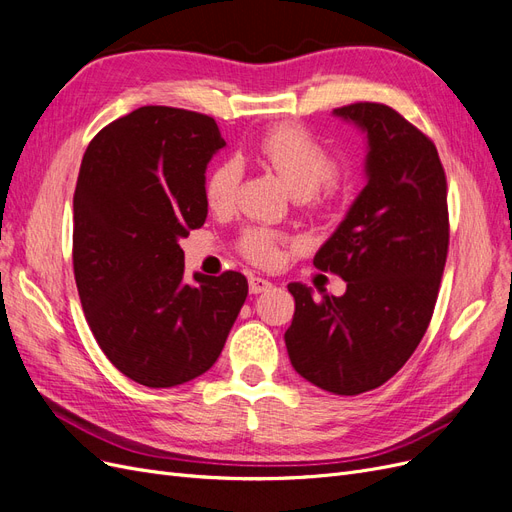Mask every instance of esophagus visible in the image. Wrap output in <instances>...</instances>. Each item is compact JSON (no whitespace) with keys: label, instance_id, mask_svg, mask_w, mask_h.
Returning a JSON list of instances; mask_svg holds the SVG:
<instances>
[{"label":"esophagus","instance_id":"esophagus-1","mask_svg":"<svg viewBox=\"0 0 512 512\" xmlns=\"http://www.w3.org/2000/svg\"><path fill=\"white\" fill-rule=\"evenodd\" d=\"M271 286H273V284H271L269 280H265V277H256V275L250 277V292H252V294L267 292Z\"/></svg>","mask_w":512,"mask_h":512}]
</instances>
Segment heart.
Masks as SVG:
<instances>
[{
	"mask_svg": "<svg viewBox=\"0 0 512 512\" xmlns=\"http://www.w3.org/2000/svg\"><path fill=\"white\" fill-rule=\"evenodd\" d=\"M256 156L277 173L297 198L314 196L337 170L333 153L297 123H280L262 134ZM239 183L241 166L235 160L222 162L207 181L209 207L215 211L228 209L235 203ZM280 241L282 237L267 228H250L241 237V252L258 265H273L280 256Z\"/></svg>",
	"mask_w": 512,
	"mask_h": 512,
	"instance_id": "1",
	"label": "heart"
}]
</instances>
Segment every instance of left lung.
<instances>
[{
  "label": "left lung",
  "instance_id": "8db88e82",
  "mask_svg": "<svg viewBox=\"0 0 512 512\" xmlns=\"http://www.w3.org/2000/svg\"><path fill=\"white\" fill-rule=\"evenodd\" d=\"M367 134V185L314 256L346 282L342 297L292 282L284 339L292 367L335 395L391 380L421 344L448 254L446 175L438 149L391 106L335 108Z\"/></svg>",
  "mask_w": 512,
  "mask_h": 512
}]
</instances>
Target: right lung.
Masks as SVG:
<instances>
[{
  "label": "right lung",
  "mask_w": 512,
  "mask_h": 512,
  "mask_svg": "<svg viewBox=\"0 0 512 512\" xmlns=\"http://www.w3.org/2000/svg\"><path fill=\"white\" fill-rule=\"evenodd\" d=\"M211 117L141 106L89 143L74 190L72 265L87 324L123 376L170 389L203 376L247 297L237 271L185 282L179 239L207 220Z\"/></svg>",
  "instance_id": "add662e5"
}]
</instances>
